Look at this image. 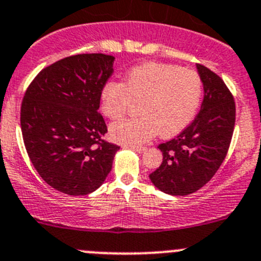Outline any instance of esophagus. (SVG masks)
<instances>
[{"label":"esophagus","instance_id":"esophagus-1","mask_svg":"<svg viewBox=\"0 0 261 261\" xmlns=\"http://www.w3.org/2000/svg\"><path fill=\"white\" fill-rule=\"evenodd\" d=\"M128 148H131L133 150H135L136 153H143L145 150V147H142V145H130Z\"/></svg>","mask_w":261,"mask_h":261}]
</instances>
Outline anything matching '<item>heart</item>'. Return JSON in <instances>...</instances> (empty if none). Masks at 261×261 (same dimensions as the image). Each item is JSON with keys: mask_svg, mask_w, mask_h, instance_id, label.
<instances>
[{"mask_svg": "<svg viewBox=\"0 0 261 261\" xmlns=\"http://www.w3.org/2000/svg\"><path fill=\"white\" fill-rule=\"evenodd\" d=\"M202 96V82L192 69L162 63H144L126 74L123 84L108 82L100 94L107 118L125 116L140 103L136 118L112 123L109 135L122 144L138 145L160 134L172 138L193 121Z\"/></svg>", "mask_w": 261, "mask_h": 261, "instance_id": "obj_1", "label": "heart"}]
</instances>
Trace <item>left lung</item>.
Returning <instances> with one entry per match:
<instances>
[{"label": "left lung", "mask_w": 261, "mask_h": 261, "mask_svg": "<svg viewBox=\"0 0 261 261\" xmlns=\"http://www.w3.org/2000/svg\"><path fill=\"white\" fill-rule=\"evenodd\" d=\"M197 70L204 91L201 109L186 130L158 145L164 160L149 175L154 187L171 196H188L210 181L228 153L234 130L232 92L208 68L197 64Z\"/></svg>", "instance_id": "obj_1"}]
</instances>
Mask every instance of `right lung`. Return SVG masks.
Segmentation results:
<instances>
[{
	"mask_svg": "<svg viewBox=\"0 0 261 261\" xmlns=\"http://www.w3.org/2000/svg\"><path fill=\"white\" fill-rule=\"evenodd\" d=\"M114 57L80 54L43 68L24 94L20 126L29 160L54 189L85 196L112 170L118 145L106 142L97 109Z\"/></svg>",
	"mask_w": 261,
	"mask_h": 261,
	"instance_id": "obj_1",
	"label": "right lung"
}]
</instances>
